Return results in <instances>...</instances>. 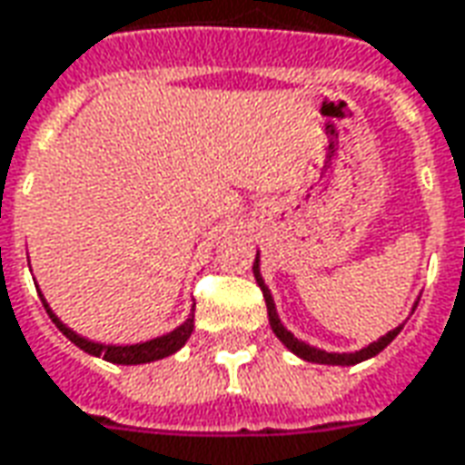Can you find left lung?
I'll list each match as a JSON object with an SVG mask.
<instances>
[{"label": "left lung", "mask_w": 465, "mask_h": 465, "mask_svg": "<svg viewBox=\"0 0 465 465\" xmlns=\"http://www.w3.org/2000/svg\"><path fill=\"white\" fill-rule=\"evenodd\" d=\"M252 273H255V281H258V286L263 291V299H265V306H268V322H271V329H273V334L283 341V347L291 349L296 357L306 361H313V364H336V367H349V364H360V361L370 360V357H377L382 349L400 334V329H392V331H387L385 336H380L377 341H372L370 347H361L360 351H324V349H316L312 344H306V341H301L296 336L288 331L286 326L281 324V319H278V312H275V303H273V296H271V291L265 286L263 275H261V252L255 255V263H252ZM418 306V303H415ZM415 306H412V312H415Z\"/></svg>", "instance_id": "8db88e82"}]
</instances>
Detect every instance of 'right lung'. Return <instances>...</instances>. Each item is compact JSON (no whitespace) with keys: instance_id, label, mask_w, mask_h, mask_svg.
Segmentation results:
<instances>
[{"instance_id":"obj_1","label":"right lung","mask_w":465,"mask_h":465,"mask_svg":"<svg viewBox=\"0 0 465 465\" xmlns=\"http://www.w3.org/2000/svg\"><path fill=\"white\" fill-rule=\"evenodd\" d=\"M43 299V306L47 316L53 319V324L63 331V334L80 347L83 351H88L93 357H104L105 361H114V364H146V361H156V360H164L169 354H174L179 349L187 344V339L192 336V329H194V313H190L177 329H172L169 334L156 336V339H149V341H139V344H101V341H91V339H85V336L75 334L70 326H65L60 319H57L53 309H50V303ZM194 312V309H192Z\"/></svg>"}]
</instances>
